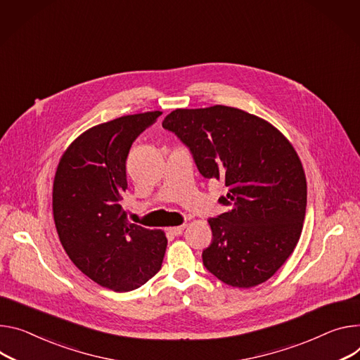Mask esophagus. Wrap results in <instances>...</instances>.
Wrapping results in <instances>:
<instances>
[{
    "mask_svg": "<svg viewBox=\"0 0 360 360\" xmlns=\"http://www.w3.org/2000/svg\"><path fill=\"white\" fill-rule=\"evenodd\" d=\"M184 230H185V225H179V226H171V228H168V231H169L172 236H181Z\"/></svg>",
    "mask_w": 360,
    "mask_h": 360,
    "instance_id": "1",
    "label": "esophagus"
}]
</instances>
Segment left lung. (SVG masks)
Wrapping results in <instances>:
<instances>
[{
    "label": "left lung",
    "instance_id": "8db88e82",
    "mask_svg": "<svg viewBox=\"0 0 360 360\" xmlns=\"http://www.w3.org/2000/svg\"><path fill=\"white\" fill-rule=\"evenodd\" d=\"M162 126L189 148L204 178L228 186L218 201L231 210L208 219L205 269L233 287L267 281L303 230L307 184L297 152L264 119L222 105L176 109Z\"/></svg>",
    "mask_w": 360,
    "mask_h": 360
}]
</instances>
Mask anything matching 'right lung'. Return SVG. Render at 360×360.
I'll return each mask as SVG.
<instances>
[{
  "mask_svg": "<svg viewBox=\"0 0 360 360\" xmlns=\"http://www.w3.org/2000/svg\"><path fill=\"white\" fill-rule=\"evenodd\" d=\"M162 112L93 126L63 153L53 184V215L63 248L94 283L113 291L143 285L162 266L168 240L127 221L123 193L130 146Z\"/></svg>",
  "mask_w": 360,
  "mask_h": 360,
  "instance_id": "obj_1",
  "label": "right lung"
}]
</instances>
